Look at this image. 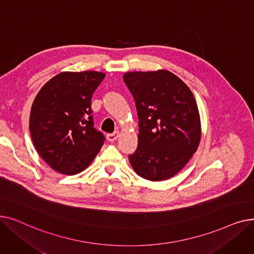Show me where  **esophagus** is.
<instances>
[{
	"label": "esophagus",
	"instance_id": "1",
	"mask_svg": "<svg viewBox=\"0 0 254 254\" xmlns=\"http://www.w3.org/2000/svg\"><path fill=\"white\" fill-rule=\"evenodd\" d=\"M118 137H119V131H114V132H112V134H108V135H107V140L110 141V142H113V141H115Z\"/></svg>",
	"mask_w": 254,
	"mask_h": 254
}]
</instances>
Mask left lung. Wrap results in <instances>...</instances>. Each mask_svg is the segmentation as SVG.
Returning <instances> with one entry per match:
<instances>
[{
  "label": "left lung",
  "mask_w": 254,
  "mask_h": 254,
  "mask_svg": "<svg viewBox=\"0 0 254 254\" xmlns=\"http://www.w3.org/2000/svg\"><path fill=\"white\" fill-rule=\"evenodd\" d=\"M124 81L139 117L138 147L128 156L132 169L150 181L175 176L201 140V118L191 90L167 70L127 72Z\"/></svg>",
  "instance_id": "1"
}]
</instances>
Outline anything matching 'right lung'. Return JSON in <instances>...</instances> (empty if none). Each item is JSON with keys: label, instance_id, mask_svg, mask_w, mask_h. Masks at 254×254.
I'll return each instance as SVG.
<instances>
[{"label": "right lung", "instance_id": "1", "mask_svg": "<svg viewBox=\"0 0 254 254\" xmlns=\"http://www.w3.org/2000/svg\"><path fill=\"white\" fill-rule=\"evenodd\" d=\"M106 74L62 72L40 89L32 105L30 132L39 155L64 175L85 170L105 137L93 127L91 98Z\"/></svg>", "mask_w": 254, "mask_h": 254}]
</instances>
